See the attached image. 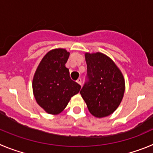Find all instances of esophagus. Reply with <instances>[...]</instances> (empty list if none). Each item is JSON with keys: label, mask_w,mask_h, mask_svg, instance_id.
Segmentation results:
<instances>
[{"label": "esophagus", "mask_w": 153, "mask_h": 153, "mask_svg": "<svg viewBox=\"0 0 153 153\" xmlns=\"http://www.w3.org/2000/svg\"><path fill=\"white\" fill-rule=\"evenodd\" d=\"M76 82H77V83L79 84L80 85H82V79H81V78H78V79L77 80Z\"/></svg>", "instance_id": "1"}]
</instances>
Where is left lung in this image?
I'll use <instances>...</instances> for the list:
<instances>
[{"label": "left lung", "mask_w": 153, "mask_h": 153, "mask_svg": "<svg viewBox=\"0 0 153 153\" xmlns=\"http://www.w3.org/2000/svg\"><path fill=\"white\" fill-rule=\"evenodd\" d=\"M88 81L80 94L91 114L97 118L112 114L125 91L123 75L111 58L101 53L85 55Z\"/></svg>", "instance_id": "left-lung-1"}]
</instances>
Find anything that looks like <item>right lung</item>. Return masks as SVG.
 <instances>
[{
    "label": "right lung",
    "instance_id": "obj_1",
    "mask_svg": "<svg viewBox=\"0 0 153 153\" xmlns=\"http://www.w3.org/2000/svg\"><path fill=\"white\" fill-rule=\"evenodd\" d=\"M69 54L65 49H52L44 56L34 74V97L49 114L62 112L71 97L81 89V86L71 79L69 70L65 67Z\"/></svg>",
    "mask_w": 153,
    "mask_h": 153
}]
</instances>
